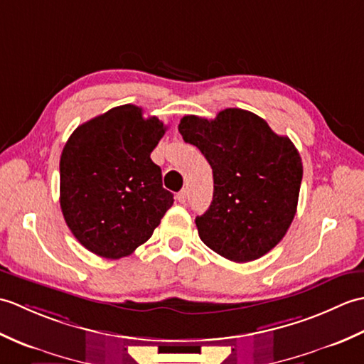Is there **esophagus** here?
<instances>
[{"label":"esophagus","instance_id":"esophagus-1","mask_svg":"<svg viewBox=\"0 0 364 364\" xmlns=\"http://www.w3.org/2000/svg\"><path fill=\"white\" fill-rule=\"evenodd\" d=\"M186 198H188V189H183V191H180L176 194V200L178 202H181V203H184L186 202Z\"/></svg>","mask_w":364,"mask_h":364}]
</instances>
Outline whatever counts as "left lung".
I'll list each match as a JSON object with an SVG mask.
<instances>
[{"instance_id": "obj_1", "label": "left lung", "mask_w": 364, "mask_h": 364, "mask_svg": "<svg viewBox=\"0 0 364 364\" xmlns=\"http://www.w3.org/2000/svg\"><path fill=\"white\" fill-rule=\"evenodd\" d=\"M178 131L213 168V202L196 219L200 239L235 262L272 250L296 215L304 175L291 139L237 107L220 111L214 120L184 115Z\"/></svg>"}]
</instances>
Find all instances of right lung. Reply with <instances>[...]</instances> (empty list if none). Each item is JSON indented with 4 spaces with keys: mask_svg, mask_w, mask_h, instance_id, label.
<instances>
[{
    "mask_svg": "<svg viewBox=\"0 0 364 364\" xmlns=\"http://www.w3.org/2000/svg\"><path fill=\"white\" fill-rule=\"evenodd\" d=\"M166 133L134 105L112 107L76 128L60 154V210L80 244L119 259L149 241L173 194L150 153Z\"/></svg>",
    "mask_w": 364,
    "mask_h": 364,
    "instance_id": "add662e5",
    "label": "right lung"
}]
</instances>
